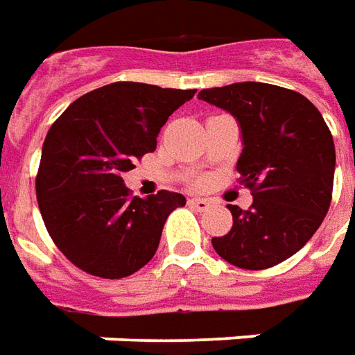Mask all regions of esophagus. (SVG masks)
I'll list each match as a JSON object with an SVG mask.
<instances>
[{
	"mask_svg": "<svg viewBox=\"0 0 355 355\" xmlns=\"http://www.w3.org/2000/svg\"><path fill=\"white\" fill-rule=\"evenodd\" d=\"M187 205H189L191 209L199 210V212H205V210L210 209V201L201 199V197H189V199H187Z\"/></svg>",
	"mask_w": 355,
	"mask_h": 355,
	"instance_id": "1",
	"label": "esophagus"
}]
</instances>
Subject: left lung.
Returning a JSON list of instances; mask_svg holds the SVG:
<instances>
[{"label":"left lung","mask_w":355,"mask_h":355,"mask_svg":"<svg viewBox=\"0 0 355 355\" xmlns=\"http://www.w3.org/2000/svg\"><path fill=\"white\" fill-rule=\"evenodd\" d=\"M199 100L238 119L243 150L239 182L253 205H228L234 226L212 238L230 265L263 270L297 253L329 212L334 182V141L321 112L304 94L266 83L205 89Z\"/></svg>","instance_id":"1"}]
</instances>
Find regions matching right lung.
<instances>
[{"mask_svg":"<svg viewBox=\"0 0 355 355\" xmlns=\"http://www.w3.org/2000/svg\"><path fill=\"white\" fill-rule=\"evenodd\" d=\"M195 92L112 83L77 98L53 121L42 145L36 199L53 243L80 270L114 280L154 257L164 222L185 197H131L121 173L153 153L168 117Z\"/></svg>","mask_w":355,"mask_h":355,"instance_id":"obj_1","label":"right lung"}]
</instances>
